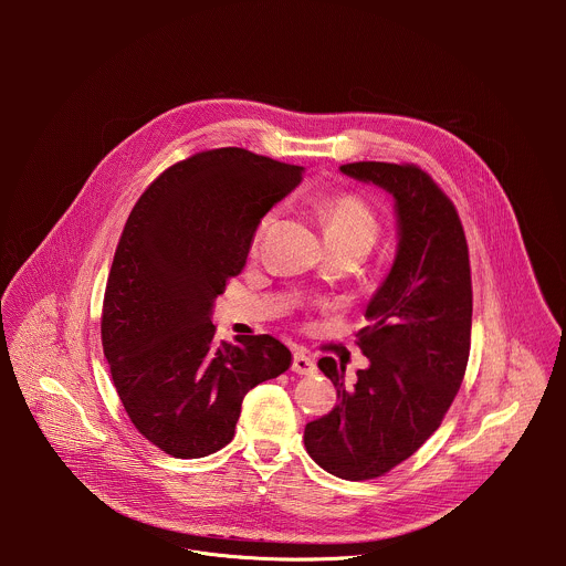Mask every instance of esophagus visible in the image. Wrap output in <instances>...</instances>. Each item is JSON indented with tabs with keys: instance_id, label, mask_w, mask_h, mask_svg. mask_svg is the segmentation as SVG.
Segmentation results:
<instances>
[{
	"instance_id": "obj_1",
	"label": "esophagus",
	"mask_w": 566,
	"mask_h": 566,
	"mask_svg": "<svg viewBox=\"0 0 566 566\" xmlns=\"http://www.w3.org/2000/svg\"><path fill=\"white\" fill-rule=\"evenodd\" d=\"M291 369H293L295 374H300V376H308V374H313L317 367H315V360H313L304 349H297V352L293 354V365H291Z\"/></svg>"
}]
</instances>
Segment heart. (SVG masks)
Segmentation results:
<instances>
[{"label":"heart","instance_id":"1","mask_svg":"<svg viewBox=\"0 0 566 566\" xmlns=\"http://www.w3.org/2000/svg\"><path fill=\"white\" fill-rule=\"evenodd\" d=\"M322 226L327 237H358L374 244L378 234V221L371 208L356 195H336L319 203ZM275 212L266 214L260 226V237L271 228Z\"/></svg>","mask_w":566,"mask_h":566}]
</instances>
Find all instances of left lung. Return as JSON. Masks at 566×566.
Instances as JSON below:
<instances>
[{"instance_id":"8db88e82","label":"left lung","mask_w":566,"mask_h":566,"mask_svg":"<svg viewBox=\"0 0 566 566\" xmlns=\"http://www.w3.org/2000/svg\"><path fill=\"white\" fill-rule=\"evenodd\" d=\"M340 172L391 195L398 247L358 332L369 365L345 385L343 363L317 360L338 406L306 423L304 446L319 468L360 481L412 457L441 426L468 365L472 282L461 219L421 168L360 160Z\"/></svg>"}]
</instances>
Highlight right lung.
<instances>
[{
  "label": "right lung",
  "instance_id": "1",
  "mask_svg": "<svg viewBox=\"0 0 566 566\" xmlns=\"http://www.w3.org/2000/svg\"><path fill=\"white\" fill-rule=\"evenodd\" d=\"M302 172L241 147L208 149L168 168L129 212L105 289L103 349L136 430L177 459L228 446L249 389L291 367L269 334L214 340L210 315L262 217Z\"/></svg>",
  "mask_w": 566,
  "mask_h": 566
}]
</instances>
